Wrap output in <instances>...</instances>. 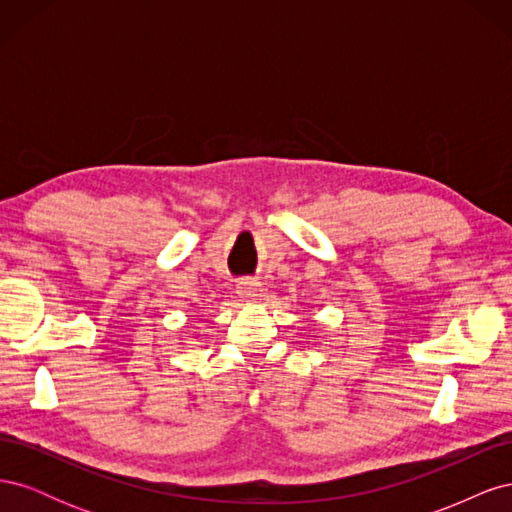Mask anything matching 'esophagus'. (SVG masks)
<instances>
[{
	"label": "esophagus",
	"mask_w": 512,
	"mask_h": 512,
	"mask_svg": "<svg viewBox=\"0 0 512 512\" xmlns=\"http://www.w3.org/2000/svg\"><path fill=\"white\" fill-rule=\"evenodd\" d=\"M262 292H265V288L258 280H241L237 284V294L243 301H256Z\"/></svg>",
	"instance_id": "1"
}]
</instances>
